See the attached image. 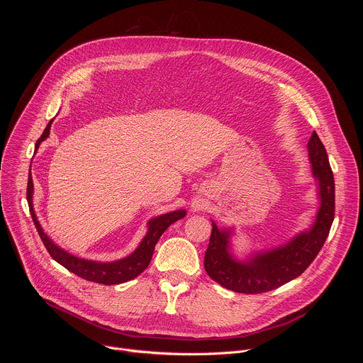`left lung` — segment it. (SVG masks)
Masks as SVG:
<instances>
[{"label": "left lung", "instance_id": "obj_1", "mask_svg": "<svg viewBox=\"0 0 363 363\" xmlns=\"http://www.w3.org/2000/svg\"><path fill=\"white\" fill-rule=\"evenodd\" d=\"M312 174L318 181L319 210L313 224L290 241L269 250L235 255L231 244L234 230L220 228L214 221L203 266L208 276L223 287L245 294L274 290L298 277L322 250L335 218V179L323 143L313 132L307 143Z\"/></svg>", "mask_w": 363, "mask_h": 363}]
</instances>
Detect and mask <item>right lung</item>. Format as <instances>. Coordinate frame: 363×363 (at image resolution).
I'll return each instance as SVG.
<instances>
[{
	"mask_svg": "<svg viewBox=\"0 0 363 363\" xmlns=\"http://www.w3.org/2000/svg\"><path fill=\"white\" fill-rule=\"evenodd\" d=\"M53 121H50L47 128L44 129L41 138L35 143V149L41 145L43 140H45L50 135V128ZM33 194H34V185L31 177L28 178V185H27V201L30 206V214L34 221V225L38 231V235L45 245L48 254L53 257V260H56L59 264L66 267L69 272L74 273L76 276L99 283V284H121L125 281H129L139 276L150 263V258L155 250V245H157L158 240L161 235L165 233V230L174 224L175 221L184 218L186 216L185 210H175L162 216H158L155 218H150L147 221V231L142 241L139 242L138 248L129 254L128 257L121 258V260L115 262H94V260H87V258L77 257L74 254H70L60 245H57L53 240H51L40 225V221L34 213V205H33Z\"/></svg>",
	"mask_w": 363,
	"mask_h": 363,
	"instance_id": "add662e5",
	"label": "right lung"
}]
</instances>
